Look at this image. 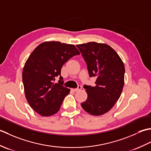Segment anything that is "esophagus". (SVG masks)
Instances as JSON below:
<instances>
[{"label":"esophagus","mask_w":151,"mask_h":151,"mask_svg":"<svg viewBox=\"0 0 151 151\" xmlns=\"http://www.w3.org/2000/svg\"><path fill=\"white\" fill-rule=\"evenodd\" d=\"M82 89V86H81V85H79L78 86V88H74V89H72V90L73 91H78V90H80V89Z\"/></svg>","instance_id":"obj_1"}]
</instances>
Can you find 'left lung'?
Returning a JSON list of instances; mask_svg holds the SVG:
<instances>
[{
    "mask_svg": "<svg viewBox=\"0 0 151 151\" xmlns=\"http://www.w3.org/2000/svg\"><path fill=\"white\" fill-rule=\"evenodd\" d=\"M87 63L90 77L97 78L95 86L84 85L88 98L81 104L93 115H101L110 110L123 91L124 65L117 53L104 43L89 42L76 45Z\"/></svg>",
    "mask_w": 151,
    "mask_h": 151,
    "instance_id": "left-lung-1",
    "label": "left lung"
}]
</instances>
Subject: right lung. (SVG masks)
<instances>
[{
	"label": "right lung",
	"mask_w": 151,
	"mask_h": 151,
	"mask_svg": "<svg viewBox=\"0 0 151 151\" xmlns=\"http://www.w3.org/2000/svg\"><path fill=\"white\" fill-rule=\"evenodd\" d=\"M80 52L73 45L45 41L31 53L22 70V82L27 100L40 115L48 117L59 111L70 89L64 87L61 69ZM59 76L58 83H54Z\"/></svg>",
	"instance_id": "1"
}]
</instances>
